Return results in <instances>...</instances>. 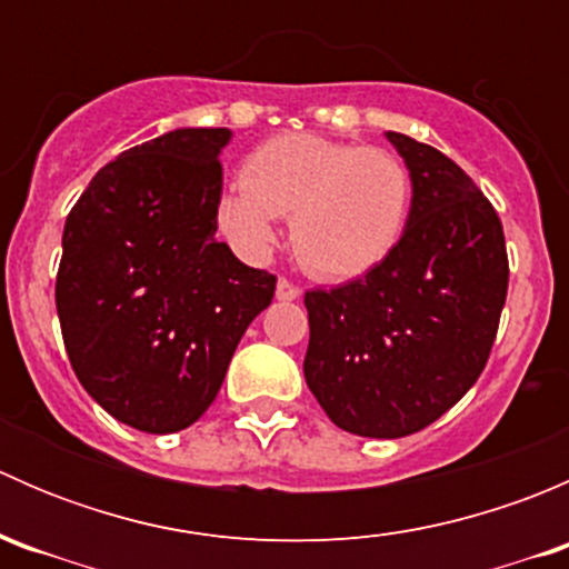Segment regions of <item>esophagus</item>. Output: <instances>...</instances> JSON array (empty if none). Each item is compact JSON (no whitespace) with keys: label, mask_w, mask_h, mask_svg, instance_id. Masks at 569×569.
Masks as SVG:
<instances>
[{"label":"esophagus","mask_w":569,"mask_h":569,"mask_svg":"<svg viewBox=\"0 0 569 569\" xmlns=\"http://www.w3.org/2000/svg\"><path fill=\"white\" fill-rule=\"evenodd\" d=\"M302 295V289L300 286H295L291 283V280H278V300H283V302H291V300H297V297Z\"/></svg>","instance_id":"obj_1"}]
</instances>
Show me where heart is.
I'll return each mask as SVG.
<instances>
[{"instance_id":"b5f03b06","label":"heart","mask_w":569,"mask_h":569,"mask_svg":"<svg viewBox=\"0 0 569 569\" xmlns=\"http://www.w3.org/2000/svg\"><path fill=\"white\" fill-rule=\"evenodd\" d=\"M412 203L407 164L386 148L280 134L252 148L242 183L220 194L217 222L244 258L269 256L291 217L297 261L321 280H352L391 256Z\"/></svg>"}]
</instances>
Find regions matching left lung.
Here are the masks:
<instances>
[{"label": "left lung", "instance_id": "obj_1", "mask_svg": "<svg viewBox=\"0 0 569 569\" xmlns=\"http://www.w3.org/2000/svg\"><path fill=\"white\" fill-rule=\"evenodd\" d=\"M386 137L412 178L399 244L363 278L306 291V382L360 438L421 432L468 393L509 286L501 220L473 178L427 142Z\"/></svg>", "mask_w": 569, "mask_h": 569}]
</instances>
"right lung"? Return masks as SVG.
I'll return each instance as SVG.
<instances>
[{
	"instance_id": "add662e5",
	"label": "right lung",
	"mask_w": 569,
	"mask_h": 569,
	"mask_svg": "<svg viewBox=\"0 0 569 569\" xmlns=\"http://www.w3.org/2000/svg\"><path fill=\"white\" fill-rule=\"evenodd\" d=\"M228 129H176L104 164L62 231L57 317L82 388L118 421H198L278 278L217 242Z\"/></svg>"
}]
</instances>
